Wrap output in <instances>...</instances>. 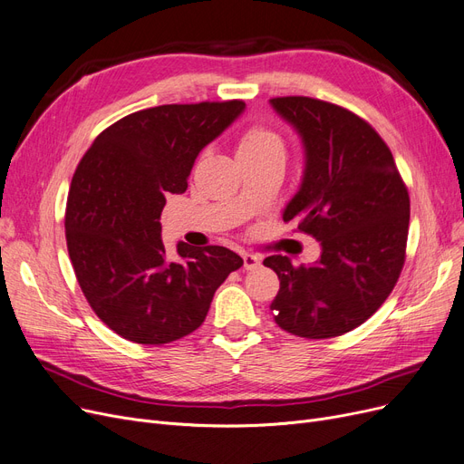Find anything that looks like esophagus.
<instances>
[{
	"mask_svg": "<svg viewBox=\"0 0 464 464\" xmlns=\"http://www.w3.org/2000/svg\"><path fill=\"white\" fill-rule=\"evenodd\" d=\"M256 266H261V258L251 253H244V268L246 270H255Z\"/></svg>",
	"mask_w": 464,
	"mask_h": 464,
	"instance_id": "34e87169",
	"label": "esophagus"
}]
</instances>
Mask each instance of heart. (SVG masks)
Returning a JSON list of instances; mask_svg holds the SVG:
<instances>
[{
	"mask_svg": "<svg viewBox=\"0 0 464 464\" xmlns=\"http://www.w3.org/2000/svg\"><path fill=\"white\" fill-rule=\"evenodd\" d=\"M270 152H284V142L270 129L249 127L237 140V156H265Z\"/></svg>",
	"mask_w": 464,
	"mask_h": 464,
	"instance_id": "obj_1",
	"label": "heart"
}]
</instances>
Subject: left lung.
<instances>
[{
  "mask_svg": "<svg viewBox=\"0 0 464 464\" xmlns=\"http://www.w3.org/2000/svg\"><path fill=\"white\" fill-rule=\"evenodd\" d=\"M301 137V187L284 220L316 237V263L295 266L272 255L280 280L274 322L304 339L339 337L372 318L394 289L405 261L410 194L375 129L348 110L310 97L270 99Z\"/></svg>",
  "mask_w": 464,
  "mask_h": 464,
  "instance_id": "8db88e82",
  "label": "left lung"
}]
</instances>
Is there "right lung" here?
Returning <instances> with one entry per match:
<instances>
[{"instance_id":"right-lung-1","label":"right lung","mask_w":464,"mask_h":464,"mask_svg":"<svg viewBox=\"0 0 464 464\" xmlns=\"http://www.w3.org/2000/svg\"><path fill=\"white\" fill-rule=\"evenodd\" d=\"M246 110L242 101L163 104L129 114L91 144L73 173L66 244L78 284L120 337L165 344L206 320L213 295L244 265L234 251L161 242L165 196L182 194L198 154Z\"/></svg>"}]
</instances>
